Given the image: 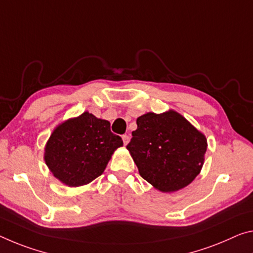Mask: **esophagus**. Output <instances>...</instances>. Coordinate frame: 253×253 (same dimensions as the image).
I'll use <instances>...</instances> for the list:
<instances>
[{
	"mask_svg": "<svg viewBox=\"0 0 253 253\" xmlns=\"http://www.w3.org/2000/svg\"><path fill=\"white\" fill-rule=\"evenodd\" d=\"M122 138H123V142H124V145H127L128 144V142H129V136L128 135H123L122 136Z\"/></svg>",
	"mask_w": 253,
	"mask_h": 253,
	"instance_id": "1",
	"label": "esophagus"
}]
</instances>
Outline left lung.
Returning <instances> with one entry per match:
<instances>
[{"label": "left lung", "mask_w": 253, "mask_h": 253, "mask_svg": "<svg viewBox=\"0 0 253 253\" xmlns=\"http://www.w3.org/2000/svg\"><path fill=\"white\" fill-rule=\"evenodd\" d=\"M127 148L139 174L156 189L177 191L189 184L202 170L206 137L173 110L148 112L136 120Z\"/></svg>", "instance_id": "obj_1"}]
</instances>
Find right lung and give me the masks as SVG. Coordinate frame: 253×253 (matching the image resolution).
<instances>
[{
    "mask_svg": "<svg viewBox=\"0 0 253 253\" xmlns=\"http://www.w3.org/2000/svg\"><path fill=\"white\" fill-rule=\"evenodd\" d=\"M120 146L123 139L111 133L108 120L84 112L55 128L45 148V161L63 183L79 187L101 175Z\"/></svg>",
    "mask_w": 253,
    "mask_h": 253,
    "instance_id": "1",
    "label": "right lung"
}]
</instances>
